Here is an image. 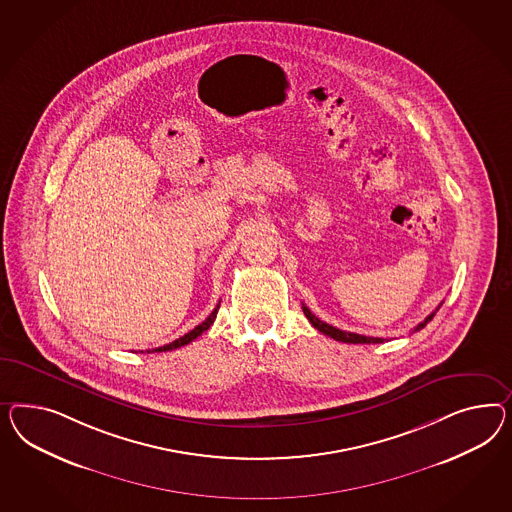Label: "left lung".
<instances>
[{
	"instance_id": "left-lung-1",
	"label": "left lung",
	"mask_w": 512,
	"mask_h": 512,
	"mask_svg": "<svg viewBox=\"0 0 512 512\" xmlns=\"http://www.w3.org/2000/svg\"><path fill=\"white\" fill-rule=\"evenodd\" d=\"M302 309H304V315L307 317V320L317 328L318 332L332 337V339L339 341V343H352V345H376V343H384L382 337H367V335H360V333L343 332V330H339V328H333L330 324H326L324 320L315 317V315L309 311V307L302 305ZM438 309H440V305H438ZM438 309H436V311H438ZM436 311L430 313L429 317L425 318L423 322H419V324L415 326L414 332L423 330V328L429 324L430 320H432V317L436 315Z\"/></svg>"
}]
</instances>
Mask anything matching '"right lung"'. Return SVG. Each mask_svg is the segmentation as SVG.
<instances>
[{
    "label": "right lung",
    "instance_id": "right-lung-1",
    "mask_svg": "<svg viewBox=\"0 0 512 512\" xmlns=\"http://www.w3.org/2000/svg\"><path fill=\"white\" fill-rule=\"evenodd\" d=\"M218 309H220V304L214 307V311L208 315L199 326H195L192 332L186 333V335H182L179 337L177 341H173V343H169V345L158 346V348H152V350H147V352H167V350H175V348H180V346L188 345V343H192L194 339H197L201 333L207 332L208 328L212 326V322L216 320V315H218Z\"/></svg>",
    "mask_w": 512,
    "mask_h": 512
}]
</instances>
